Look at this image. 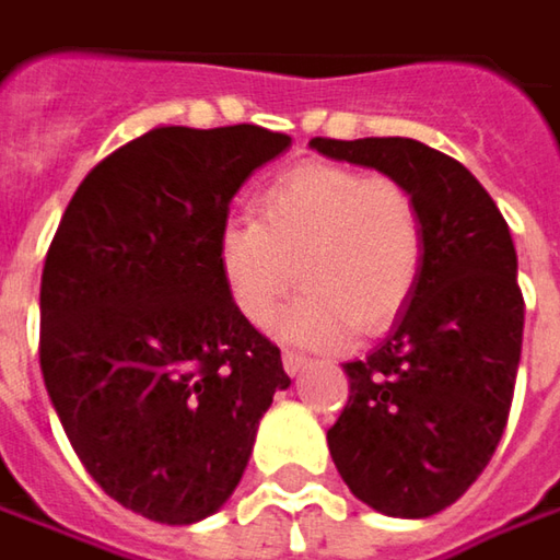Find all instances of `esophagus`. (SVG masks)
<instances>
[{
	"instance_id": "esophagus-1",
	"label": "esophagus",
	"mask_w": 560,
	"mask_h": 560,
	"mask_svg": "<svg viewBox=\"0 0 560 560\" xmlns=\"http://www.w3.org/2000/svg\"><path fill=\"white\" fill-rule=\"evenodd\" d=\"M281 363H284V373H288V376H298V373H304L306 357L298 351H284L281 353Z\"/></svg>"
}]
</instances>
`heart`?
<instances>
[{
    "mask_svg": "<svg viewBox=\"0 0 560 560\" xmlns=\"http://www.w3.org/2000/svg\"><path fill=\"white\" fill-rule=\"evenodd\" d=\"M259 222L234 215L215 241L234 310L266 328L294 281L306 294L281 316V338L341 348L401 313L423 272V215L395 178L345 165H301L256 197Z\"/></svg>",
    "mask_w": 560,
    "mask_h": 560,
    "instance_id": "heart-1",
    "label": "heart"
}]
</instances>
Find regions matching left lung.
<instances>
[{
    "label": "left lung",
    "mask_w": 560,
    "mask_h": 560,
    "mask_svg": "<svg viewBox=\"0 0 560 560\" xmlns=\"http://www.w3.org/2000/svg\"><path fill=\"white\" fill-rule=\"evenodd\" d=\"M310 150L401 182L423 215V272L388 338L345 363L351 398L328 451L353 499L420 521L460 499L495 454L523 345L517 250L495 200L445 153L410 137Z\"/></svg>",
    "instance_id": "left-lung-1"
}]
</instances>
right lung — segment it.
I'll return each mask as SVG.
<instances>
[{"label":"right lung","mask_w":560,"mask_h":560,"mask_svg":"<svg viewBox=\"0 0 560 560\" xmlns=\"http://www.w3.org/2000/svg\"><path fill=\"white\" fill-rule=\"evenodd\" d=\"M288 147L256 125L147 131L86 175L49 244V401L86 474L147 521L187 526L232 499L262 413L291 385L215 259L234 194Z\"/></svg>","instance_id":"right-lung-1"}]
</instances>
